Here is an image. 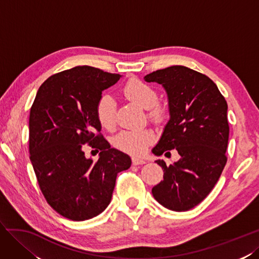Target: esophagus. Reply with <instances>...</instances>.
I'll use <instances>...</instances> for the list:
<instances>
[{
	"label": "esophagus",
	"instance_id": "1",
	"mask_svg": "<svg viewBox=\"0 0 259 259\" xmlns=\"http://www.w3.org/2000/svg\"><path fill=\"white\" fill-rule=\"evenodd\" d=\"M145 160H143V159H139V158H136V157H134L132 158V165H135V166H138V165H143V164H145Z\"/></svg>",
	"mask_w": 259,
	"mask_h": 259
}]
</instances>
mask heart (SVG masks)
<instances>
[{
  "mask_svg": "<svg viewBox=\"0 0 259 259\" xmlns=\"http://www.w3.org/2000/svg\"><path fill=\"white\" fill-rule=\"evenodd\" d=\"M124 97L136 102L137 104L147 109V118L160 124L166 118V109L158 104L156 90L142 80L134 78L128 80L122 87ZM95 115L103 128L113 130L116 125V102L110 94H103L95 106ZM154 141V134L150 129L123 130L118 134L113 144L116 149L132 156H141L149 145Z\"/></svg>",
  "mask_w": 259,
  "mask_h": 259,
  "instance_id": "obj_1",
  "label": "heart"
}]
</instances>
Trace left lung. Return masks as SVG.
Instances as JSON below:
<instances>
[{"instance_id": "1", "label": "left lung", "mask_w": 259, "mask_h": 259, "mask_svg": "<svg viewBox=\"0 0 259 259\" xmlns=\"http://www.w3.org/2000/svg\"><path fill=\"white\" fill-rule=\"evenodd\" d=\"M144 79L165 88L170 113L153 153L159 156L177 150L180 155L174 165L156 160L164 180L152 193L164 207L186 211L210 193L227 164V102L210 78L184 66L153 71Z\"/></svg>"}]
</instances>
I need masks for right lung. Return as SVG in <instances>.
Returning <instances> with one entry per match:
<instances>
[{
  "label": "right lung",
  "instance_id": "obj_1",
  "mask_svg": "<svg viewBox=\"0 0 259 259\" xmlns=\"http://www.w3.org/2000/svg\"><path fill=\"white\" fill-rule=\"evenodd\" d=\"M119 73L77 66L49 77L36 92L29 116V153L40 190L52 208L82 221L98 216L112 199L118 172L131 159L103 138L95 106ZM100 151L94 162L83 145Z\"/></svg>",
  "mask_w": 259,
  "mask_h": 259
}]
</instances>
